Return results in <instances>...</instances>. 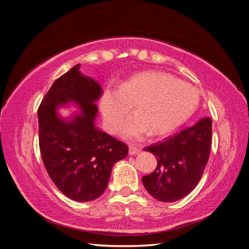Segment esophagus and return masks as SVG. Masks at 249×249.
Instances as JSON below:
<instances>
[{"instance_id": "obj_1", "label": "esophagus", "mask_w": 249, "mask_h": 249, "mask_svg": "<svg viewBox=\"0 0 249 249\" xmlns=\"http://www.w3.org/2000/svg\"><path fill=\"white\" fill-rule=\"evenodd\" d=\"M140 152V148H138V147H136L135 145H130L129 146V154L131 155V156H134V155H137L138 153Z\"/></svg>"}]
</instances>
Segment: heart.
<instances>
[{"label": "heart", "mask_w": 249, "mask_h": 249, "mask_svg": "<svg viewBox=\"0 0 249 249\" xmlns=\"http://www.w3.org/2000/svg\"><path fill=\"white\" fill-rule=\"evenodd\" d=\"M198 93L189 83L169 73L148 71L134 74L120 88H109L101 100V110L108 129L119 131L134 106L136 114L125 120L122 133L138 139L149 132L159 136L182 124L196 109Z\"/></svg>", "instance_id": "1"}]
</instances>
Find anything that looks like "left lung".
<instances>
[{
  "label": "left lung",
  "instance_id": "1",
  "mask_svg": "<svg viewBox=\"0 0 249 249\" xmlns=\"http://www.w3.org/2000/svg\"><path fill=\"white\" fill-rule=\"evenodd\" d=\"M212 120L209 117L180 130L163 141L146 146L157 157V167L142 178L156 199L177 201L189 194L200 180L210 157Z\"/></svg>",
  "mask_w": 249,
  "mask_h": 249
}]
</instances>
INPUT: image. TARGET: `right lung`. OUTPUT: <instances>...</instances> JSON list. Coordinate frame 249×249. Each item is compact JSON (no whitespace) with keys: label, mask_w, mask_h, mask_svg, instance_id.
Masks as SVG:
<instances>
[{"label":"right lung","mask_w":249,"mask_h":249,"mask_svg":"<svg viewBox=\"0 0 249 249\" xmlns=\"http://www.w3.org/2000/svg\"><path fill=\"white\" fill-rule=\"evenodd\" d=\"M79 67L58 78L43 96L38 107V139L53 183L72 200L89 201L106 190L113 165L126 157L129 146L94 126V102L102 87L82 76ZM70 100L79 104L82 114L67 123L57 117L55 108Z\"/></svg>","instance_id":"1"}]
</instances>
